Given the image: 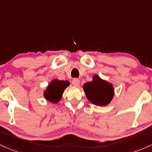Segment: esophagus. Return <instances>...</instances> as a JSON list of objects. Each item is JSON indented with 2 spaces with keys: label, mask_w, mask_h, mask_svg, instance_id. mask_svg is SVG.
Returning <instances> with one entry per match:
<instances>
[{
  "label": "esophagus",
  "mask_w": 152,
  "mask_h": 152,
  "mask_svg": "<svg viewBox=\"0 0 152 152\" xmlns=\"http://www.w3.org/2000/svg\"><path fill=\"white\" fill-rule=\"evenodd\" d=\"M72 85H75V86H79L80 80L77 79V78H75V79H73V80L72 81Z\"/></svg>",
  "instance_id": "1"
}]
</instances>
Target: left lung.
Wrapping results in <instances>:
<instances>
[{"instance_id":"obj_1","label":"left lung","mask_w":152,"mask_h":152,"mask_svg":"<svg viewBox=\"0 0 152 152\" xmlns=\"http://www.w3.org/2000/svg\"><path fill=\"white\" fill-rule=\"evenodd\" d=\"M83 89L87 98L97 105L103 106L108 105L113 97L112 85L102 80L98 75L93 77V81L84 84Z\"/></svg>"}]
</instances>
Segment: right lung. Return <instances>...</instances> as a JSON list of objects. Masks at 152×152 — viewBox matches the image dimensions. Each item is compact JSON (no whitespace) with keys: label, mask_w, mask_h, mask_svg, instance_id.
Listing matches in <instances>:
<instances>
[{"label":"right lung","mask_w":152,"mask_h":152,"mask_svg":"<svg viewBox=\"0 0 152 152\" xmlns=\"http://www.w3.org/2000/svg\"><path fill=\"white\" fill-rule=\"evenodd\" d=\"M69 85L68 81L54 80L49 85L44 92V97L49 101L57 103L60 100L64 89Z\"/></svg>","instance_id":"1"}]
</instances>
